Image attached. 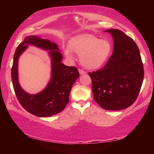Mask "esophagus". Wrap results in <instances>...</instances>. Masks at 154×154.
Returning a JSON list of instances; mask_svg holds the SVG:
<instances>
[{
    "label": "esophagus",
    "mask_w": 154,
    "mask_h": 154,
    "mask_svg": "<svg viewBox=\"0 0 154 154\" xmlns=\"http://www.w3.org/2000/svg\"><path fill=\"white\" fill-rule=\"evenodd\" d=\"M79 73H80L81 75H83V74H85V73H86V72H85V71H83V70H82V69H79Z\"/></svg>",
    "instance_id": "obj_1"
}]
</instances>
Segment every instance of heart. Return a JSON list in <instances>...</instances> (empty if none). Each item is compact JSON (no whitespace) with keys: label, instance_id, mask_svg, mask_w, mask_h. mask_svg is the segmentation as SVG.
I'll return each instance as SVG.
<instances>
[{"label":"heart","instance_id":"heart-1","mask_svg":"<svg viewBox=\"0 0 154 154\" xmlns=\"http://www.w3.org/2000/svg\"><path fill=\"white\" fill-rule=\"evenodd\" d=\"M112 43L107 39H100L91 34H83L71 41L70 48L80 56V62L83 66L95 69L105 63L112 51ZM67 57H72L69 49L65 51Z\"/></svg>","mask_w":154,"mask_h":154}]
</instances>
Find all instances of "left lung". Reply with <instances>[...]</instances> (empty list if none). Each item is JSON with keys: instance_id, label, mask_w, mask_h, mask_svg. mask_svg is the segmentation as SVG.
I'll use <instances>...</instances> for the list:
<instances>
[{"instance_id": "8db88e82", "label": "left lung", "mask_w": 154, "mask_h": 154, "mask_svg": "<svg viewBox=\"0 0 154 154\" xmlns=\"http://www.w3.org/2000/svg\"><path fill=\"white\" fill-rule=\"evenodd\" d=\"M105 32L113 38V54L103 68L88 75L96 103L105 110H122L137 100L144 77L143 64L131 37L118 29Z\"/></svg>"}]
</instances>
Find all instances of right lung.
<instances>
[{
	"label": "right lung",
	"mask_w": 154,
	"mask_h": 154,
	"mask_svg": "<svg viewBox=\"0 0 154 154\" xmlns=\"http://www.w3.org/2000/svg\"><path fill=\"white\" fill-rule=\"evenodd\" d=\"M29 44L51 50L52 69L51 80L45 90L35 95L24 92L18 83V58ZM56 43L38 36H28L15 50L11 68V79L15 94L20 105L30 113L38 117H49L63 111L69 101V94L75 81L79 76L76 67L62 64V54Z\"/></svg>",
	"instance_id": "1"
}]
</instances>
